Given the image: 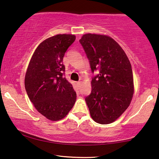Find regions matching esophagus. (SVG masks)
<instances>
[{
	"label": "esophagus",
	"mask_w": 159,
	"mask_h": 159,
	"mask_svg": "<svg viewBox=\"0 0 159 159\" xmlns=\"http://www.w3.org/2000/svg\"><path fill=\"white\" fill-rule=\"evenodd\" d=\"M80 84H81V81H78V82L76 83V84H77L78 85H80Z\"/></svg>",
	"instance_id": "esophagus-1"
}]
</instances>
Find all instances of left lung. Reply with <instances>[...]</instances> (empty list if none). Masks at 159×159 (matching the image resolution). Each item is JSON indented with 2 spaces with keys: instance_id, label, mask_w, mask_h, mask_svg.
<instances>
[{
  "instance_id": "1",
  "label": "left lung",
  "mask_w": 159,
  "mask_h": 159,
  "mask_svg": "<svg viewBox=\"0 0 159 159\" xmlns=\"http://www.w3.org/2000/svg\"><path fill=\"white\" fill-rule=\"evenodd\" d=\"M79 42L91 71L99 70L92 79L91 93L85 99L90 116L99 124H110L127 109L132 99L134 80L129 60L109 36L85 34Z\"/></svg>"
}]
</instances>
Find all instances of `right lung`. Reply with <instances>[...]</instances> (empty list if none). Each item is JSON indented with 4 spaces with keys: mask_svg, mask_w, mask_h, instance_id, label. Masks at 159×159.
I'll return each mask as SVG.
<instances>
[{
    "mask_svg": "<svg viewBox=\"0 0 159 159\" xmlns=\"http://www.w3.org/2000/svg\"><path fill=\"white\" fill-rule=\"evenodd\" d=\"M75 39L74 34H57L45 39L34 52L25 78V87L37 111L48 120L66 117L76 93L64 77V56Z\"/></svg>",
    "mask_w": 159,
    "mask_h": 159,
    "instance_id": "obj_1",
    "label": "right lung"
}]
</instances>
